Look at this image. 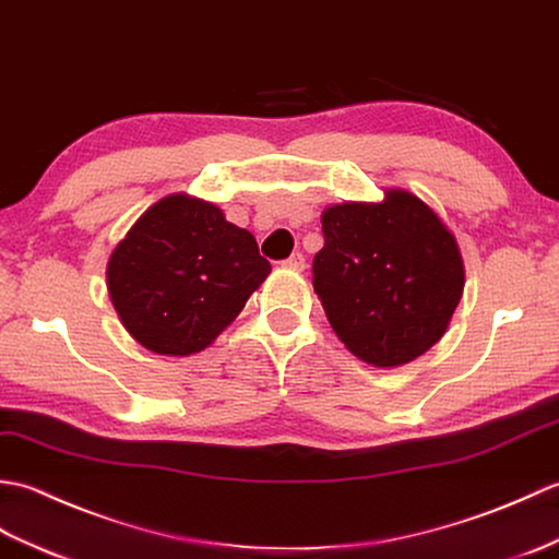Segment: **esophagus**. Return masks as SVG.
I'll return each mask as SVG.
<instances>
[{"label":"esophagus","mask_w":559,"mask_h":559,"mask_svg":"<svg viewBox=\"0 0 559 559\" xmlns=\"http://www.w3.org/2000/svg\"><path fill=\"white\" fill-rule=\"evenodd\" d=\"M284 267L301 272V270L306 267V258H304V253H292L287 260H284Z\"/></svg>","instance_id":"esophagus-1"}]
</instances>
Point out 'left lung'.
<instances>
[{
    "mask_svg": "<svg viewBox=\"0 0 559 559\" xmlns=\"http://www.w3.org/2000/svg\"><path fill=\"white\" fill-rule=\"evenodd\" d=\"M320 219L313 289L346 349L396 368L438 344L462 299L464 260L436 210L388 189L380 203L330 205Z\"/></svg>",
    "mask_w": 559,
    "mask_h": 559,
    "instance_id": "8db88e82",
    "label": "left lung"
}]
</instances>
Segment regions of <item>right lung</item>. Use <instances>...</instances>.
Wrapping results in <instances>:
<instances>
[{"mask_svg":"<svg viewBox=\"0 0 559 559\" xmlns=\"http://www.w3.org/2000/svg\"><path fill=\"white\" fill-rule=\"evenodd\" d=\"M251 231L203 198L171 193L135 219L107 263L111 306L159 356L203 352L270 275Z\"/></svg>","mask_w":559,"mask_h":559,"instance_id":"add662e5","label":"right lung"}]
</instances>
